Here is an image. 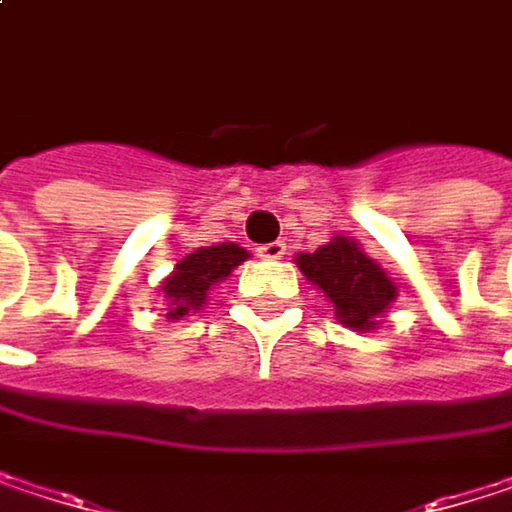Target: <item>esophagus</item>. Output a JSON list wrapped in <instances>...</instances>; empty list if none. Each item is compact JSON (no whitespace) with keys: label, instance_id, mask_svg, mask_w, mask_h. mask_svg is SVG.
Listing matches in <instances>:
<instances>
[{"label":"esophagus","instance_id":"esophagus-1","mask_svg":"<svg viewBox=\"0 0 512 512\" xmlns=\"http://www.w3.org/2000/svg\"><path fill=\"white\" fill-rule=\"evenodd\" d=\"M284 255H287V246H284L281 240L266 243V246H260V249H257V257H263V260H281Z\"/></svg>","mask_w":512,"mask_h":512}]
</instances>
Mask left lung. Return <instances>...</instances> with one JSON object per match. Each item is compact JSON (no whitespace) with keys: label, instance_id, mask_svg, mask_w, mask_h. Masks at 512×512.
<instances>
[{"label":"left lung","instance_id":"obj_1","mask_svg":"<svg viewBox=\"0 0 512 512\" xmlns=\"http://www.w3.org/2000/svg\"><path fill=\"white\" fill-rule=\"evenodd\" d=\"M296 263L305 278L329 296L338 320L356 332L373 329L376 317L397 296L391 278L379 269V263L370 260L347 237H335L314 255H299Z\"/></svg>","mask_w":512,"mask_h":512}]
</instances>
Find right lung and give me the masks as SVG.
<instances>
[{"mask_svg": "<svg viewBox=\"0 0 512 512\" xmlns=\"http://www.w3.org/2000/svg\"><path fill=\"white\" fill-rule=\"evenodd\" d=\"M249 257L246 249H240L237 243H222V246H207L198 249L189 257H183L174 272L162 281V293L168 299V317L177 320L189 311H198L207 302V290L210 284L222 281L231 275L234 266H240Z\"/></svg>", "mask_w": 512, "mask_h": 512, "instance_id": "right-lung-1", "label": "right lung"}]
</instances>
